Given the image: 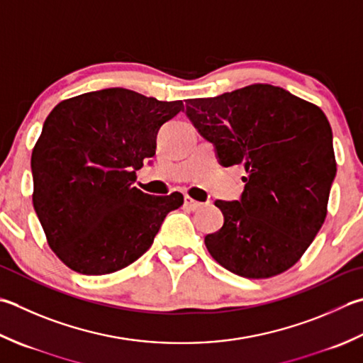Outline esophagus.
I'll use <instances>...</instances> for the list:
<instances>
[{"label": "esophagus", "mask_w": 363, "mask_h": 363, "mask_svg": "<svg viewBox=\"0 0 363 363\" xmlns=\"http://www.w3.org/2000/svg\"><path fill=\"white\" fill-rule=\"evenodd\" d=\"M184 206H186V208L189 209V211H200V209H203V203H200V201H196V200H194V198H190V196H184Z\"/></svg>", "instance_id": "1"}]
</instances>
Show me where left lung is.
<instances>
[{"label":"left lung","mask_w":363,"mask_h":363,"mask_svg":"<svg viewBox=\"0 0 363 363\" xmlns=\"http://www.w3.org/2000/svg\"><path fill=\"white\" fill-rule=\"evenodd\" d=\"M186 108L220 163L245 169L240 201H216L225 222L204 238L211 257L245 279L288 271L328 216L337 173L328 118L315 104L262 83L189 99Z\"/></svg>","instance_id":"1"}]
</instances>
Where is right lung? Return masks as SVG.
<instances>
[{"instance_id":"add662e5","label":"right lung","mask_w":363,"mask_h":363,"mask_svg":"<svg viewBox=\"0 0 363 363\" xmlns=\"http://www.w3.org/2000/svg\"><path fill=\"white\" fill-rule=\"evenodd\" d=\"M182 110V101L108 88L66 99L47 116L31 154L33 206L69 269L105 275L127 267L182 206L177 191L152 196L133 187L162 124Z\"/></svg>"}]
</instances>
